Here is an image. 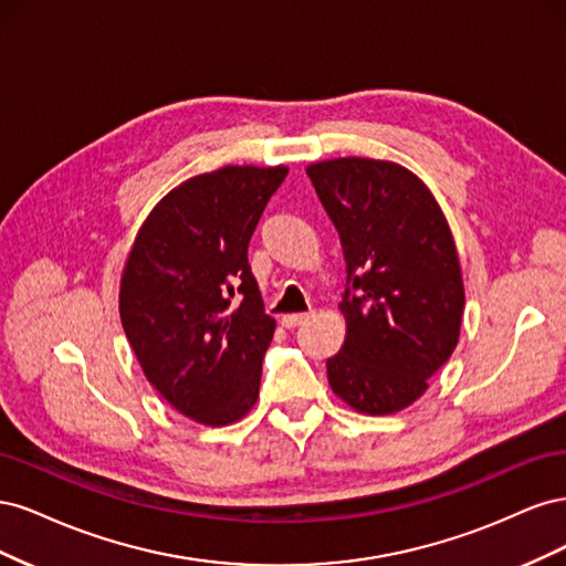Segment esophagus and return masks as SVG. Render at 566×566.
Masks as SVG:
<instances>
[{"instance_id": "1", "label": "esophagus", "mask_w": 566, "mask_h": 566, "mask_svg": "<svg viewBox=\"0 0 566 566\" xmlns=\"http://www.w3.org/2000/svg\"><path fill=\"white\" fill-rule=\"evenodd\" d=\"M310 318H312V314H287L281 318V323H283V328H297V325L306 323Z\"/></svg>"}]
</instances>
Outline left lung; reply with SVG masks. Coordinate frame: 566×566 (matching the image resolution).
Returning <instances> with one entry per match:
<instances>
[{"mask_svg": "<svg viewBox=\"0 0 566 566\" xmlns=\"http://www.w3.org/2000/svg\"><path fill=\"white\" fill-rule=\"evenodd\" d=\"M306 175L354 281L339 302L345 342L325 364L331 389L356 413H399L460 337L465 285L449 219L399 163L349 156L306 165Z\"/></svg>", "mask_w": 566, "mask_h": 566, "instance_id": "left-lung-1", "label": "left lung"}]
</instances>
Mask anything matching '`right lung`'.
Masks as SVG:
<instances>
[{"label": "right lung", "instance_id": "right-lung-1", "mask_svg": "<svg viewBox=\"0 0 566 566\" xmlns=\"http://www.w3.org/2000/svg\"><path fill=\"white\" fill-rule=\"evenodd\" d=\"M285 165H227L163 196L119 276V321L148 382L208 427L245 418L276 331L248 243Z\"/></svg>", "mask_w": 566, "mask_h": 566}]
</instances>
